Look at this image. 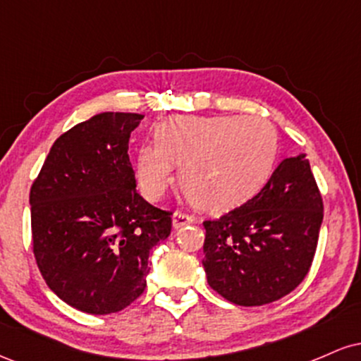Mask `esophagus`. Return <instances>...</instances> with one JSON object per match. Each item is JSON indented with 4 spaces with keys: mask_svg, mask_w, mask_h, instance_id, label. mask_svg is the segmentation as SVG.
Wrapping results in <instances>:
<instances>
[{
    "mask_svg": "<svg viewBox=\"0 0 361 361\" xmlns=\"http://www.w3.org/2000/svg\"><path fill=\"white\" fill-rule=\"evenodd\" d=\"M192 222H195L193 215L180 212V210L173 215V227H175V229H178V227H181V226H186V224H192Z\"/></svg>",
    "mask_w": 361,
    "mask_h": 361,
    "instance_id": "esophagus-1",
    "label": "esophagus"
}]
</instances>
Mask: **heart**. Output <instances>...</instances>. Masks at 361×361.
Masks as SVG:
<instances>
[{
    "mask_svg": "<svg viewBox=\"0 0 361 361\" xmlns=\"http://www.w3.org/2000/svg\"><path fill=\"white\" fill-rule=\"evenodd\" d=\"M279 134L261 117H176L156 127V144L139 147L135 175L157 200L181 164L180 181L195 205L222 209L255 193L275 168Z\"/></svg>",
    "mask_w": 361,
    "mask_h": 361,
    "instance_id": "b5f03b06",
    "label": "heart"
}]
</instances>
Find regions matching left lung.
<instances>
[{
    "label": "left lung",
    "instance_id": "8db88e82",
    "mask_svg": "<svg viewBox=\"0 0 361 361\" xmlns=\"http://www.w3.org/2000/svg\"><path fill=\"white\" fill-rule=\"evenodd\" d=\"M322 215L309 159L287 157L246 204L204 222L207 281L244 307L281 299L310 270Z\"/></svg>",
    "mask_w": 361,
    "mask_h": 361
}]
</instances>
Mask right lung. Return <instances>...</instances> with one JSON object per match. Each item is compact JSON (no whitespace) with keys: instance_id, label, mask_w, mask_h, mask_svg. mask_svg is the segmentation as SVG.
I'll return each mask as SVG.
<instances>
[{"instance_id":"add662e5","label":"right lung","mask_w":361,"mask_h":361,"mask_svg":"<svg viewBox=\"0 0 361 361\" xmlns=\"http://www.w3.org/2000/svg\"><path fill=\"white\" fill-rule=\"evenodd\" d=\"M144 115L105 111L54 142L30 188L32 247L47 287L81 312H118L146 288L169 210L135 190L128 137Z\"/></svg>"}]
</instances>
